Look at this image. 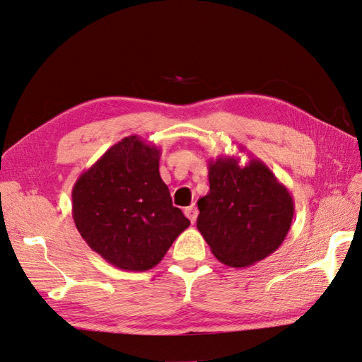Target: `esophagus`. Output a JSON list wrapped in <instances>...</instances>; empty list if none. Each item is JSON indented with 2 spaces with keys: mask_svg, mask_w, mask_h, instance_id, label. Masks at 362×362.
Instances as JSON below:
<instances>
[{
  "mask_svg": "<svg viewBox=\"0 0 362 362\" xmlns=\"http://www.w3.org/2000/svg\"><path fill=\"white\" fill-rule=\"evenodd\" d=\"M184 213H185V216L189 217V221H190L192 223L196 222V217H198V208H196L194 205H190V206L185 208Z\"/></svg>",
  "mask_w": 362,
  "mask_h": 362,
  "instance_id": "esophagus-1",
  "label": "esophagus"
}]
</instances>
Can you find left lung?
Instances as JSON below:
<instances>
[{
    "label": "left lung",
    "mask_w": 362,
    "mask_h": 362,
    "mask_svg": "<svg viewBox=\"0 0 362 362\" xmlns=\"http://www.w3.org/2000/svg\"><path fill=\"white\" fill-rule=\"evenodd\" d=\"M210 192L198 201L196 226L213 255L229 267H247L273 254L286 240L294 216L288 189L266 163L249 154L208 160Z\"/></svg>",
    "instance_id": "8db88e82"
}]
</instances>
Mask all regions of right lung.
<instances>
[{
    "mask_svg": "<svg viewBox=\"0 0 362 362\" xmlns=\"http://www.w3.org/2000/svg\"><path fill=\"white\" fill-rule=\"evenodd\" d=\"M161 149L128 136L84 170L72 189V217L92 250L112 266L149 270L190 221L160 177Z\"/></svg>",
    "mask_w": 362,
    "mask_h": 362,
    "instance_id": "add662e5",
    "label": "right lung"
}]
</instances>
